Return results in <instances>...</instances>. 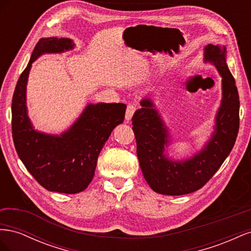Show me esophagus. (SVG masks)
<instances>
[{"mask_svg": "<svg viewBox=\"0 0 251 251\" xmlns=\"http://www.w3.org/2000/svg\"><path fill=\"white\" fill-rule=\"evenodd\" d=\"M135 111H136V107L134 104H128L127 107H126V121H130L131 120V118H132V116H133V114L135 113Z\"/></svg>", "mask_w": 251, "mask_h": 251, "instance_id": "obj_1", "label": "esophagus"}]
</instances>
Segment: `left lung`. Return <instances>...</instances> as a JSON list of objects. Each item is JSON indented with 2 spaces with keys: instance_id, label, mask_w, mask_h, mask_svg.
Here are the masks:
<instances>
[{
  "instance_id": "obj_1",
  "label": "left lung",
  "mask_w": 251,
  "mask_h": 251,
  "mask_svg": "<svg viewBox=\"0 0 251 251\" xmlns=\"http://www.w3.org/2000/svg\"><path fill=\"white\" fill-rule=\"evenodd\" d=\"M204 62L214 65L222 76V100L216 116L215 132L198 154L175 161L164 154L169 131L150 98L132 117L137 156L143 177L154 192L180 196L198 191L207 183L231 151L240 126V100L235 81L226 64V48L207 45Z\"/></svg>"
}]
</instances>
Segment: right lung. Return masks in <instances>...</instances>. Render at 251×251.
Wrapping results in <instances>:
<instances>
[{
	"mask_svg": "<svg viewBox=\"0 0 251 251\" xmlns=\"http://www.w3.org/2000/svg\"><path fill=\"white\" fill-rule=\"evenodd\" d=\"M70 39H41L12 97V137L17 153L28 172L50 192L77 194L94 177L97 158L116 126L123 124L125 103H89L69 130L57 135L35 131L27 115L26 86L30 68L44 53L71 50Z\"/></svg>",
	"mask_w": 251,
	"mask_h": 251,
	"instance_id": "add662e5",
	"label": "right lung"
}]
</instances>
